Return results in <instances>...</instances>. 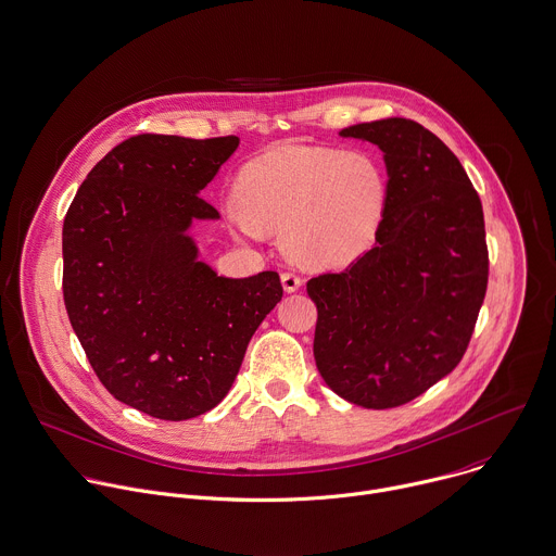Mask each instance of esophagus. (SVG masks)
Here are the masks:
<instances>
[{
	"label": "esophagus",
	"instance_id": "34e87169",
	"mask_svg": "<svg viewBox=\"0 0 556 556\" xmlns=\"http://www.w3.org/2000/svg\"><path fill=\"white\" fill-rule=\"evenodd\" d=\"M281 283H283L286 292H294V290L301 288L303 279L294 270H286V273H281Z\"/></svg>",
	"mask_w": 556,
	"mask_h": 556
}]
</instances>
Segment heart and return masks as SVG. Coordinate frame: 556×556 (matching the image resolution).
<instances>
[{"label":"heart","mask_w":556,"mask_h":556,"mask_svg":"<svg viewBox=\"0 0 556 556\" xmlns=\"http://www.w3.org/2000/svg\"><path fill=\"white\" fill-rule=\"evenodd\" d=\"M233 199L227 220L236 231H281L292 260L338 266L376 242L389 182L366 152L279 146L242 165Z\"/></svg>","instance_id":"1"}]
</instances>
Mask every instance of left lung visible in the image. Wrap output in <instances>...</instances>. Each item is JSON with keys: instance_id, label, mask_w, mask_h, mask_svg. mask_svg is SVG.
<instances>
[{"instance_id": "obj_1", "label": "left lung", "mask_w": 556, "mask_h": 556, "mask_svg": "<svg viewBox=\"0 0 556 556\" xmlns=\"http://www.w3.org/2000/svg\"><path fill=\"white\" fill-rule=\"evenodd\" d=\"M380 146L389 199L374 249L307 281L314 359L342 400L397 408L452 374L489 281L482 203L456 154L406 117L340 130Z\"/></svg>"}]
</instances>
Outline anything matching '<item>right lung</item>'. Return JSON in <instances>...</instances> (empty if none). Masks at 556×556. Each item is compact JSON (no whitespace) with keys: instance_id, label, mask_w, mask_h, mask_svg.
Here are the masks:
<instances>
[{"instance_id":"1","label":"right lung","mask_w":556,"mask_h":556,"mask_svg":"<svg viewBox=\"0 0 556 556\" xmlns=\"http://www.w3.org/2000/svg\"><path fill=\"white\" fill-rule=\"evenodd\" d=\"M236 135H135L93 165L63 223V299L104 389L163 421L216 408L249 340L281 301L279 275L218 277L199 262V194L236 152Z\"/></svg>"}]
</instances>
